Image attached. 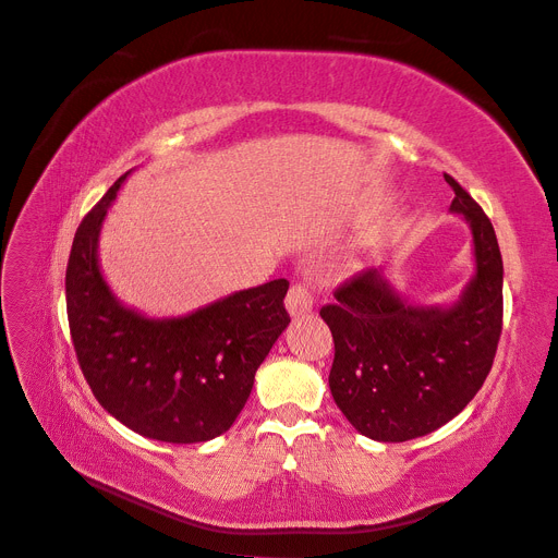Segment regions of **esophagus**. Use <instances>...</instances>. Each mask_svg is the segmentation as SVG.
Here are the masks:
<instances>
[{"instance_id": "esophagus-1", "label": "esophagus", "mask_w": 558, "mask_h": 558, "mask_svg": "<svg viewBox=\"0 0 558 558\" xmlns=\"http://www.w3.org/2000/svg\"><path fill=\"white\" fill-rule=\"evenodd\" d=\"M314 307V295L310 291V286L305 283H295L291 286L289 295H286V310H289L291 316H302L312 312Z\"/></svg>"}]
</instances>
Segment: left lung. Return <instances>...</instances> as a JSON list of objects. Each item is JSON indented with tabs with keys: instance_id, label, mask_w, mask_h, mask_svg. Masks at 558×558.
<instances>
[{
	"instance_id": "obj_1",
	"label": "left lung",
	"mask_w": 558,
	"mask_h": 558,
	"mask_svg": "<svg viewBox=\"0 0 558 558\" xmlns=\"http://www.w3.org/2000/svg\"><path fill=\"white\" fill-rule=\"evenodd\" d=\"M451 214L472 232L475 275L451 305L404 300L384 267L365 269L320 310L332 342L330 393L349 424L377 442L445 426L477 396L502 330V258L492 221L449 174Z\"/></svg>"
}]
</instances>
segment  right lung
Returning <instances> with one entry per match:
<instances>
[{"mask_svg": "<svg viewBox=\"0 0 558 558\" xmlns=\"http://www.w3.org/2000/svg\"><path fill=\"white\" fill-rule=\"evenodd\" d=\"M125 172L83 218L66 263V316L83 377L97 402L148 440L193 445L223 435L253 377L291 324L289 281L226 295L185 316L125 307L99 269V232Z\"/></svg>", "mask_w": 558, "mask_h": 558, "instance_id": "add662e5", "label": "right lung"}]
</instances>
